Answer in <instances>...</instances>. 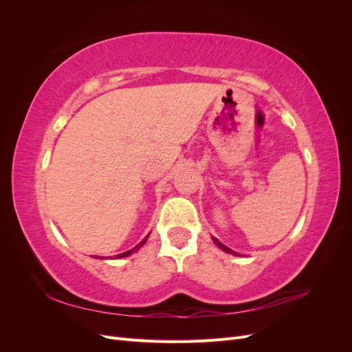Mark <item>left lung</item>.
<instances>
[{
  "instance_id": "1",
  "label": "left lung",
  "mask_w": 352,
  "mask_h": 352,
  "mask_svg": "<svg viewBox=\"0 0 352 352\" xmlns=\"http://www.w3.org/2000/svg\"><path fill=\"white\" fill-rule=\"evenodd\" d=\"M211 239H212V242H214V243L217 245V247H219V248H220L221 251H225V252H228V254H233V255H238V254H236L235 251H232L230 248H228V247H226V245H223V243H221V242H220L219 239H216L214 236H211Z\"/></svg>"
}]
</instances>
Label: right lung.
Masks as SVG:
<instances>
[{"label":"right lung","instance_id":"1","mask_svg":"<svg viewBox=\"0 0 352 352\" xmlns=\"http://www.w3.org/2000/svg\"><path fill=\"white\" fill-rule=\"evenodd\" d=\"M148 236H150V233H148V235H146V236H145L140 243H138L135 248H132V250H129V251H126V252H122V254H119V255H114V258H124V257H129V255H132L133 252H136V251L140 250L141 247H144V243L148 241ZM95 258H97V257H95Z\"/></svg>","mask_w":352,"mask_h":352}]
</instances>
